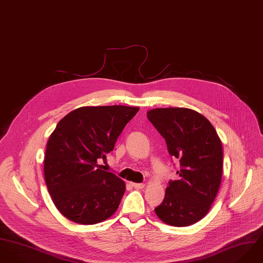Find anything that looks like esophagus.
Returning <instances> with one entry per match:
<instances>
[{"label": "esophagus", "mask_w": 263, "mask_h": 263, "mask_svg": "<svg viewBox=\"0 0 263 263\" xmlns=\"http://www.w3.org/2000/svg\"><path fill=\"white\" fill-rule=\"evenodd\" d=\"M131 185L136 189H142L145 186L143 183H131Z\"/></svg>", "instance_id": "obj_1"}]
</instances>
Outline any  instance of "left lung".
Listing matches in <instances>:
<instances>
[{"label":"left lung","mask_w":263,"mask_h":263,"mask_svg":"<svg viewBox=\"0 0 263 263\" xmlns=\"http://www.w3.org/2000/svg\"><path fill=\"white\" fill-rule=\"evenodd\" d=\"M147 118L164 138L170 156L180 162L179 179L168 182L155 211L170 226H191L206 215L219 189L220 139L210 121L190 108H155L147 111Z\"/></svg>","instance_id":"1"}]
</instances>
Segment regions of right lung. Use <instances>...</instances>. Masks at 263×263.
<instances>
[{
	"label": "right lung",
	"mask_w": 263,
	"mask_h": 263,
	"mask_svg": "<svg viewBox=\"0 0 263 263\" xmlns=\"http://www.w3.org/2000/svg\"><path fill=\"white\" fill-rule=\"evenodd\" d=\"M139 107L82 106L66 115L51 134L45 157V179L53 202L68 219L81 224L105 220L118 210L125 183L101 170L127 123Z\"/></svg>",
	"instance_id": "right-lung-1"
}]
</instances>
